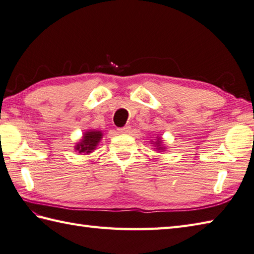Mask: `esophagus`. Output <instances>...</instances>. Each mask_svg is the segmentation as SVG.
I'll use <instances>...</instances> for the list:
<instances>
[{
  "label": "esophagus",
  "instance_id": "34e87169",
  "mask_svg": "<svg viewBox=\"0 0 254 254\" xmlns=\"http://www.w3.org/2000/svg\"><path fill=\"white\" fill-rule=\"evenodd\" d=\"M131 127H124L122 128H119V133H123V134H128L131 133Z\"/></svg>",
  "mask_w": 254,
  "mask_h": 254
}]
</instances>
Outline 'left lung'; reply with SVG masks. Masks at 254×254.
I'll list each match as a JSON object with an SVG mask.
<instances>
[{"mask_svg": "<svg viewBox=\"0 0 254 254\" xmlns=\"http://www.w3.org/2000/svg\"><path fill=\"white\" fill-rule=\"evenodd\" d=\"M150 144H153L155 148L157 150V152H164V150L167 149V147L164 145V142H163V138H161L160 136H156L155 141H150Z\"/></svg>", "mask_w": 254, "mask_h": 254, "instance_id": "obj_1", "label": "left lung"}]
</instances>
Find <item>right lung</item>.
<instances>
[{"instance_id":"obj_1","label":"right lung","mask_w":254,"mask_h":254,"mask_svg":"<svg viewBox=\"0 0 254 254\" xmlns=\"http://www.w3.org/2000/svg\"><path fill=\"white\" fill-rule=\"evenodd\" d=\"M104 133L99 130H87L84 134L80 141L76 143L74 149L78 153L88 155L94 152L101 141Z\"/></svg>"}]
</instances>
